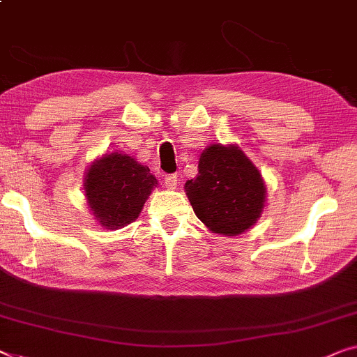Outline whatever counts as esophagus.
Segmentation results:
<instances>
[{"label":"esophagus","instance_id":"obj_1","mask_svg":"<svg viewBox=\"0 0 357 357\" xmlns=\"http://www.w3.org/2000/svg\"><path fill=\"white\" fill-rule=\"evenodd\" d=\"M177 183H178V178L175 174H169L164 177V185H166V188H169V190L177 188Z\"/></svg>","mask_w":357,"mask_h":357}]
</instances>
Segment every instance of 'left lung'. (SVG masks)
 I'll use <instances>...</instances> for the list:
<instances>
[{
    "label": "left lung",
    "mask_w": 357,
    "mask_h": 357,
    "mask_svg": "<svg viewBox=\"0 0 357 357\" xmlns=\"http://www.w3.org/2000/svg\"><path fill=\"white\" fill-rule=\"evenodd\" d=\"M198 219L214 234L235 236L261 217L266 187L259 170L238 146L211 144L201 154L198 175L185 183Z\"/></svg>",
    "instance_id": "1"
}]
</instances>
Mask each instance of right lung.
<instances>
[{"label":"right lung","mask_w":357,"mask_h":357,"mask_svg":"<svg viewBox=\"0 0 357 357\" xmlns=\"http://www.w3.org/2000/svg\"><path fill=\"white\" fill-rule=\"evenodd\" d=\"M156 185L146 166L127 154L111 153L89 169L84 188L98 222L114 230L137 219Z\"/></svg>","instance_id":"obj_1"}]
</instances>
